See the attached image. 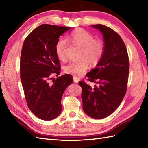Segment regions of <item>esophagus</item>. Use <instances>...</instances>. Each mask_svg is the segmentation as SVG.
I'll return each mask as SVG.
<instances>
[{
    "label": "esophagus",
    "mask_w": 148,
    "mask_h": 148,
    "mask_svg": "<svg viewBox=\"0 0 148 148\" xmlns=\"http://www.w3.org/2000/svg\"><path fill=\"white\" fill-rule=\"evenodd\" d=\"M73 79H74V82H75V83H77V82H78V79L77 77H73Z\"/></svg>",
    "instance_id": "esophagus-1"
}]
</instances>
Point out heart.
Wrapping results in <instances>:
<instances>
[{"mask_svg":"<svg viewBox=\"0 0 148 148\" xmlns=\"http://www.w3.org/2000/svg\"><path fill=\"white\" fill-rule=\"evenodd\" d=\"M67 40L81 47V57L79 60H71L64 67L67 74L79 77L83 74L89 67L90 63L97 64L100 60L104 53V44L101 41L95 40L91 33L83 29H74L67 36ZM66 40L60 38L56 44V52L59 58L65 57V48Z\"/></svg>","mask_w":148,"mask_h":148,"instance_id":"obj_1","label":"heart"}]
</instances>
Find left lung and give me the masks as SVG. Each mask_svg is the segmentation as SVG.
I'll list each match as a JSON object with an SVG mask.
<instances>
[{
    "mask_svg": "<svg viewBox=\"0 0 148 148\" xmlns=\"http://www.w3.org/2000/svg\"><path fill=\"white\" fill-rule=\"evenodd\" d=\"M103 38L104 53L96 66L86 74L94 86L79 81L82 88V108L91 118L101 119L114 112L121 105L127 90L129 62L121 37L110 27L92 25Z\"/></svg>",
    "mask_w": 148,
    "mask_h": 148,
    "instance_id": "left-lung-1",
    "label": "left lung"
}]
</instances>
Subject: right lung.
I'll return each instance as SVG.
<instances>
[{"label": "right lung", "mask_w": 148, "mask_h": 148, "mask_svg": "<svg viewBox=\"0 0 148 148\" xmlns=\"http://www.w3.org/2000/svg\"><path fill=\"white\" fill-rule=\"evenodd\" d=\"M71 28L42 25L29 34L23 43L20 76L25 98L30 110L43 121H51L60 115L64 92L73 82L68 74L50 81L53 74H60L56 44Z\"/></svg>", "instance_id": "right-lung-1"}]
</instances>
